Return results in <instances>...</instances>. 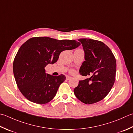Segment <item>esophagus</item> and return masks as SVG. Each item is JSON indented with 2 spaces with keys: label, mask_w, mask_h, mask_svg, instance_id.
<instances>
[{
  "label": "esophagus",
  "mask_w": 133,
  "mask_h": 133,
  "mask_svg": "<svg viewBox=\"0 0 133 133\" xmlns=\"http://www.w3.org/2000/svg\"><path fill=\"white\" fill-rule=\"evenodd\" d=\"M71 78V77H70V76H66V79H67V80H69V79H70Z\"/></svg>",
  "instance_id": "34e87169"
}]
</instances>
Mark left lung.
Instances as JSON below:
<instances>
[{
    "label": "left lung",
    "instance_id": "8db88e82",
    "mask_svg": "<svg viewBox=\"0 0 133 133\" xmlns=\"http://www.w3.org/2000/svg\"><path fill=\"white\" fill-rule=\"evenodd\" d=\"M85 52V59L79 69L84 76L89 78L79 81L74 88L77 98L86 104L103 100L110 92L115 80L116 62L110 48L101 41L80 38Z\"/></svg>",
    "mask_w": 133,
    "mask_h": 133
}]
</instances>
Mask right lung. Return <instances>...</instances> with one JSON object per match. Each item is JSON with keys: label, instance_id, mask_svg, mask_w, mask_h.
<instances>
[{"label": "right lung", "instance_id": "add662e5", "mask_svg": "<svg viewBox=\"0 0 133 133\" xmlns=\"http://www.w3.org/2000/svg\"><path fill=\"white\" fill-rule=\"evenodd\" d=\"M75 40H58L48 37L29 39L21 46L13 62V72L18 88L32 102L44 104L55 96L58 88L66 79L46 74V65L56 63L62 51L80 45Z\"/></svg>", "mask_w": 133, "mask_h": 133}]
</instances>
